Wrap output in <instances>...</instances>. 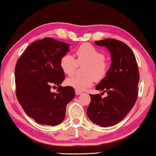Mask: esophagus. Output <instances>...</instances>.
I'll return each mask as SVG.
<instances>
[{
  "mask_svg": "<svg viewBox=\"0 0 156 156\" xmlns=\"http://www.w3.org/2000/svg\"><path fill=\"white\" fill-rule=\"evenodd\" d=\"M75 92H76V94L77 95V96H78V95H80L81 94H83V92L80 91H79V90H77V89H76Z\"/></svg>",
  "mask_w": 156,
  "mask_h": 156,
  "instance_id": "34e87169",
  "label": "esophagus"
}]
</instances>
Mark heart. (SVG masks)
<instances>
[{
  "label": "heart",
  "instance_id": "obj_1",
  "mask_svg": "<svg viewBox=\"0 0 156 156\" xmlns=\"http://www.w3.org/2000/svg\"><path fill=\"white\" fill-rule=\"evenodd\" d=\"M77 59L71 54H65L60 59V67L65 74L72 76L78 65H85L83 76H73L67 78L68 85L79 91L87 89L94 80L99 82L107 76L109 63L105 58V54L89 43L81 44L76 51Z\"/></svg>",
  "mask_w": 156,
  "mask_h": 156
}]
</instances>
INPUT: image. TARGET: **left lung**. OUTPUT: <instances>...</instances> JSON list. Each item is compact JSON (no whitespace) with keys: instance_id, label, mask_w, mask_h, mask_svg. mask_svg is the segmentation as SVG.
Wrapping results in <instances>:
<instances>
[{"instance_id":"obj_1","label":"left lung","mask_w":156,"mask_h":156,"mask_svg":"<svg viewBox=\"0 0 156 156\" xmlns=\"http://www.w3.org/2000/svg\"><path fill=\"white\" fill-rule=\"evenodd\" d=\"M106 47L111 53L112 64L107 76L96 86L107 96L90 94L87 114L91 122L103 127L120 122L135 105L138 98L140 79L138 64L130 47L113 38L95 41Z\"/></svg>"}]
</instances>
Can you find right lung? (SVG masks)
Listing matches in <instances>:
<instances>
[{"label": "right lung", "instance_id": "right-lung-1", "mask_svg": "<svg viewBox=\"0 0 156 156\" xmlns=\"http://www.w3.org/2000/svg\"><path fill=\"white\" fill-rule=\"evenodd\" d=\"M70 44L47 37L30 44L15 67L16 94L28 116L41 125L56 126L65 118L67 105L75 97L72 87H62L65 78L60 59ZM58 86L57 91L50 89Z\"/></svg>", "mask_w": 156, "mask_h": 156}]
</instances>
